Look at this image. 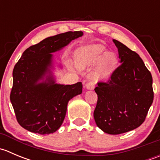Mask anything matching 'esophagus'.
<instances>
[{"mask_svg":"<svg viewBox=\"0 0 160 160\" xmlns=\"http://www.w3.org/2000/svg\"><path fill=\"white\" fill-rule=\"evenodd\" d=\"M94 83L93 81H90L88 82V83L86 84V88L88 90H93L94 88Z\"/></svg>","mask_w":160,"mask_h":160,"instance_id":"1","label":"esophagus"}]
</instances>
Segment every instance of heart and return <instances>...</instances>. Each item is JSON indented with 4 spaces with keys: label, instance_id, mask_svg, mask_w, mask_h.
Wrapping results in <instances>:
<instances>
[{
    "label": "heart",
    "instance_id": "obj_1",
    "mask_svg": "<svg viewBox=\"0 0 160 160\" xmlns=\"http://www.w3.org/2000/svg\"><path fill=\"white\" fill-rule=\"evenodd\" d=\"M75 59L79 68H85L98 62L94 70V77L98 80L108 77L117 62L115 55L111 52H106L105 47L101 44L89 45L80 48L76 52Z\"/></svg>",
    "mask_w": 160,
    "mask_h": 160
}]
</instances>
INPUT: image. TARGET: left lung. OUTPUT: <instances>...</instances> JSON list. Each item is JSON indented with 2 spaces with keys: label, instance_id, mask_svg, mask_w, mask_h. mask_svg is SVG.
I'll return each instance as SVG.
<instances>
[{
  "label": "left lung",
  "instance_id": "left-lung-1",
  "mask_svg": "<svg viewBox=\"0 0 160 160\" xmlns=\"http://www.w3.org/2000/svg\"><path fill=\"white\" fill-rule=\"evenodd\" d=\"M118 50L120 66L108 82L95 88L98 102L93 118L105 133L118 135L144 122L153 101L152 77L135 52L113 39Z\"/></svg>",
  "mask_w": 160,
  "mask_h": 160
}]
</instances>
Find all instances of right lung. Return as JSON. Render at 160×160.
Masks as SVG:
<instances>
[{
    "label": "right lung",
    "mask_w": 160,
    "mask_h": 160,
    "mask_svg": "<svg viewBox=\"0 0 160 160\" xmlns=\"http://www.w3.org/2000/svg\"><path fill=\"white\" fill-rule=\"evenodd\" d=\"M82 35L83 32L76 31L48 37L28 48L15 64L10 100L22 128L49 135L61 126L69 101L82 93L83 85L81 82L72 85L55 83L50 70L52 67L51 53Z\"/></svg>",
    "instance_id": "1"
}]
</instances>
